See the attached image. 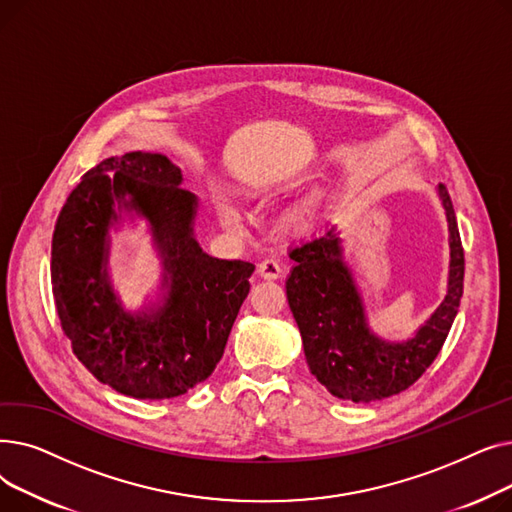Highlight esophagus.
I'll list each match as a JSON object with an SVG mask.
<instances>
[{
  "label": "esophagus",
  "instance_id": "obj_1",
  "mask_svg": "<svg viewBox=\"0 0 512 512\" xmlns=\"http://www.w3.org/2000/svg\"><path fill=\"white\" fill-rule=\"evenodd\" d=\"M257 272H259V276H261V278L276 280V278H280V276H282L284 267H282V261H280L278 257H265V259L259 263Z\"/></svg>",
  "mask_w": 512,
  "mask_h": 512
}]
</instances>
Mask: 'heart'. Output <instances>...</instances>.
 <instances>
[{
	"label": "heart",
	"mask_w": 512,
	"mask_h": 512,
	"mask_svg": "<svg viewBox=\"0 0 512 512\" xmlns=\"http://www.w3.org/2000/svg\"><path fill=\"white\" fill-rule=\"evenodd\" d=\"M222 215H224V220L226 222H230V224H238V218H240V215H238V211L232 207V205H228V203H222Z\"/></svg>",
	"instance_id": "heart-1"
}]
</instances>
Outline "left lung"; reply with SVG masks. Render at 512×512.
I'll use <instances>...</instances> for the list:
<instances>
[{
    "instance_id": "obj_1",
    "label": "left lung",
    "mask_w": 512,
    "mask_h": 512,
    "mask_svg": "<svg viewBox=\"0 0 512 512\" xmlns=\"http://www.w3.org/2000/svg\"><path fill=\"white\" fill-rule=\"evenodd\" d=\"M440 197L450 230L448 294L409 342L388 344L367 330L336 226L290 249L294 267L286 282L288 305L301 330L311 373L334 396L353 402L394 396L413 386L440 355L461 305L465 278V251L444 184Z\"/></svg>"
}]
</instances>
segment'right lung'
Masks as SVG:
<instances>
[{"label": "right lung", "mask_w": 512, "mask_h": 512, "mask_svg": "<svg viewBox=\"0 0 512 512\" xmlns=\"http://www.w3.org/2000/svg\"><path fill=\"white\" fill-rule=\"evenodd\" d=\"M180 180L161 153L105 159L74 186L53 232L51 288L62 330L101 384L132 398H174L209 378L255 272L251 261L203 253L191 228L197 201ZM114 198L146 215L167 257L171 294L151 316L124 314L104 280Z\"/></svg>", "instance_id": "obj_1"}]
</instances>
